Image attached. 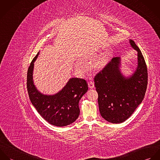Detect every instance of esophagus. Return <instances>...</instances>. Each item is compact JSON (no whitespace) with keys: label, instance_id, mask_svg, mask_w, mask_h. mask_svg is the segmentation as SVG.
Listing matches in <instances>:
<instances>
[{"label":"esophagus","instance_id":"esophagus-1","mask_svg":"<svg viewBox=\"0 0 160 160\" xmlns=\"http://www.w3.org/2000/svg\"><path fill=\"white\" fill-rule=\"evenodd\" d=\"M88 86H89V88L90 89H93L94 88V83L93 81H90L89 82H88Z\"/></svg>","mask_w":160,"mask_h":160}]
</instances>
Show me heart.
I'll use <instances>...</instances> for the list:
<instances>
[{"label": "heart", "mask_w": 160, "mask_h": 160, "mask_svg": "<svg viewBox=\"0 0 160 160\" xmlns=\"http://www.w3.org/2000/svg\"><path fill=\"white\" fill-rule=\"evenodd\" d=\"M109 60H110L109 54L106 53L103 55L96 64V68L97 69H102L108 63Z\"/></svg>", "instance_id": "obj_1"}]
</instances>
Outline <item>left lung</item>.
<instances>
[{
  "mask_svg": "<svg viewBox=\"0 0 160 160\" xmlns=\"http://www.w3.org/2000/svg\"><path fill=\"white\" fill-rule=\"evenodd\" d=\"M137 52V67L129 77L121 72V58L114 57L94 78L101 116L107 121L119 124L128 119L142 103L147 90L148 73L142 53L130 39Z\"/></svg>",
  "mask_w": 160,
  "mask_h": 160,
  "instance_id": "8db88e82",
  "label": "left lung"
}]
</instances>
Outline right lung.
<instances>
[{
    "instance_id": "right-lung-1",
    "label": "right lung",
    "mask_w": 160,
    "mask_h": 160,
    "mask_svg": "<svg viewBox=\"0 0 160 160\" xmlns=\"http://www.w3.org/2000/svg\"><path fill=\"white\" fill-rule=\"evenodd\" d=\"M39 52L32 60L27 73V90L29 99L38 112L49 124L59 127L66 126L74 122L80 110L79 102L88 91L86 80L72 78L65 87L54 95H44L34 84L32 73L34 63Z\"/></svg>"
}]
</instances>
